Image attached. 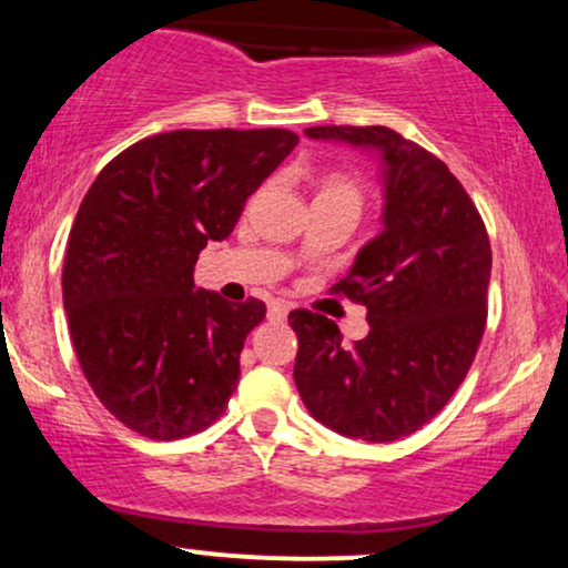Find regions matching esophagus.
Returning <instances> with one entry per match:
<instances>
[{"label":"esophagus","mask_w":568,"mask_h":568,"mask_svg":"<svg viewBox=\"0 0 568 568\" xmlns=\"http://www.w3.org/2000/svg\"><path fill=\"white\" fill-rule=\"evenodd\" d=\"M266 317H270V321H275V323H283L285 317H288V310H285V304L272 302L270 310H266Z\"/></svg>","instance_id":"1"}]
</instances>
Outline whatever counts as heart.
Listing matches in <instances>:
<instances>
[{
  "instance_id": "obj_1",
  "label": "heart",
  "mask_w": 568,
  "mask_h": 568,
  "mask_svg": "<svg viewBox=\"0 0 568 568\" xmlns=\"http://www.w3.org/2000/svg\"><path fill=\"white\" fill-rule=\"evenodd\" d=\"M321 194H328V197H347L361 205V192H357V186L352 184L349 179H344V175H328L321 184Z\"/></svg>"
}]
</instances>
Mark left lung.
<instances>
[{
  "label": "left lung",
  "instance_id": "left-lung-1",
  "mask_svg": "<svg viewBox=\"0 0 568 568\" xmlns=\"http://www.w3.org/2000/svg\"><path fill=\"white\" fill-rule=\"evenodd\" d=\"M304 135L374 154L382 232L336 285L366 304L368 336L347 347L334 321L291 312L293 382L334 433L368 443L406 438L446 406L478 352L491 277L486 226L454 173L395 130L323 125Z\"/></svg>",
  "mask_w": 568,
  "mask_h": 568
}]
</instances>
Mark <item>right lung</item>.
<instances>
[{
  "label": "right lung",
  "instance_id": "obj_1",
  "mask_svg": "<svg viewBox=\"0 0 568 568\" xmlns=\"http://www.w3.org/2000/svg\"><path fill=\"white\" fill-rule=\"evenodd\" d=\"M296 143L280 128L173 130L116 154L88 189L63 306L90 387L125 427L173 440L224 414L266 306L197 288L194 264Z\"/></svg>",
  "mask_w": 568,
  "mask_h": 568
}]
</instances>
